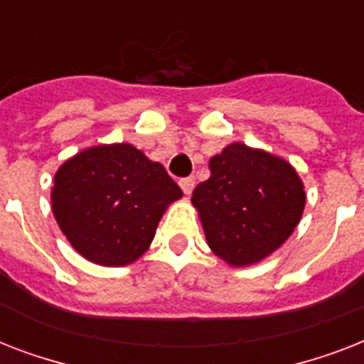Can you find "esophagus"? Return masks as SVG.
I'll list each match as a JSON object with an SVG mask.
<instances>
[{"label":"esophagus","mask_w":364,"mask_h":364,"mask_svg":"<svg viewBox=\"0 0 364 364\" xmlns=\"http://www.w3.org/2000/svg\"><path fill=\"white\" fill-rule=\"evenodd\" d=\"M179 187H181L183 193L188 196L194 188V177H183V179H179Z\"/></svg>","instance_id":"obj_1"}]
</instances>
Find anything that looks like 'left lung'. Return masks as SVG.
Masks as SVG:
<instances>
[{
	"label": "left lung",
	"instance_id": "obj_1",
	"mask_svg": "<svg viewBox=\"0 0 364 364\" xmlns=\"http://www.w3.org/2000/svg\"><path fill=\"white\" fill-rule=\"evenodd\" d=\"M210 171L191 202L211 251L230 266H249L282 247L306 205L293 166L262 149L230 143L210 160Z\"/></svg>",
	"mask_w": 364,
	"mask_h": 364
}]
</instances>
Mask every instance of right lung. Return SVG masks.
Masks as SVG:
<instances>
[{
    "label": "right lung",
    "mask_w": 364,
    "mask_h": 364,
    "mask_svg": "<svg viewBox=\"0 0 364 364\" xmlns=\"http://www.w3.org/2000/svg\"><path fill=\"white\" fill-rule=\"evenodd\" d=\"M183 196L160 162L130 143L88 147L54 176V219L77 253L126 266L149 249L166 208Z\"/></svg>",
    "instance_id": "1"
}]
</instances>
